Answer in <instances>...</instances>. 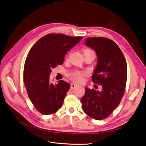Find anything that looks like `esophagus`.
I'll list each match as a JSON object with an SVG mask.
<instances>
[{
	"instance_id": "1",
	"label": "esophagus",
	"mask_w": 146,
	"mask_h": 146,
	"mask_svg": "<svg viewBox=\"0 0 146 146\" xmlns=\"http://www.w3.org/2000/svg\"><path fill=\"white\" fill-rule=\"evenodd\" d=\"M70 86H71V89H73L74 88H76V87L78 86V85H77V84H75V83H71Z\"/></svg>"
}]
</instances>
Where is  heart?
<instances>
[{
	"label": "heart",
	"instance_id": "1",
	"mask_svg": "<svg viewBox=\"0 0 146 146\" xmlns=\"http://www.w3.org/2000/svg\"><path fill=\"white\" fill-rule=\"evenodd\" d=\"M86 52H94V51L89 49H85L83 50V54ZM85 74L86 73L84 72H76L72 74V79L76 82H80L83 80V77L85 76Z\"/></svg>",
	"mask_w": 146,
	"mask_h": 146
}]
</instances>
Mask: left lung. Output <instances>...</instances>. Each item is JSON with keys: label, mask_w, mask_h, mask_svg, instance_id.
Instances as JSON below:
<instances>
[{"label": "left lung", "mask_w": 146, "mask_h": 146, "mask_svg": "<svg viewBox=\"0 0 146 146\" xmlns=\"http://www.w3.org/2000/svg\"><path fill=\"white\" fill-rule=\"evenodd\" d=\"M85 45L97 55V65L92 76L95 84L102 89L85 87L81 99L83 111L96 120L108 117L117 108L124 95L127 78V67L123 53L117 44L108 38H87Z\"/></svg>", "instance_id": "8db88e82"}]
</instances>
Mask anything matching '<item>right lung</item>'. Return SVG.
Returning <instances> with one entry per match:
<instances>
[{
	"mask_svg": "<svg viewBox=\"0 0 146 146\" xmlns=\"http://www.w3.org/2000/svg\"><path fill=\"white\" fill-rule=\"evenodd\" d=\"M82 38L49 34L37 41L29 51L24 66V81L30 101L41 113H54L62 106L70 85L63 80L53 84L50 80L51 69L63 64L67 52Z\"/></svg>",
	"mask_w": 146,
	"mask_h": 146,
	"instance_id": "right-lung-1",
	"label": "right lung"
}]
</instances>
